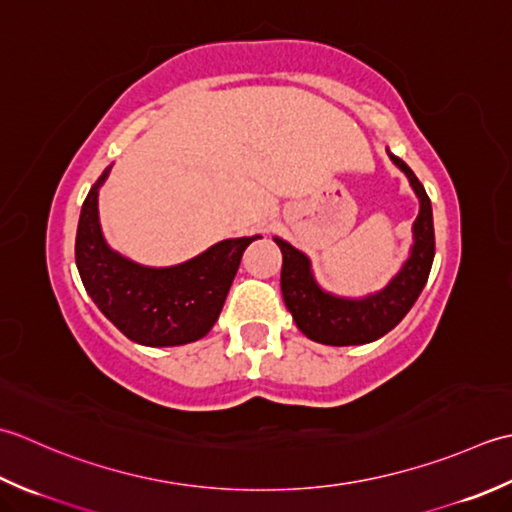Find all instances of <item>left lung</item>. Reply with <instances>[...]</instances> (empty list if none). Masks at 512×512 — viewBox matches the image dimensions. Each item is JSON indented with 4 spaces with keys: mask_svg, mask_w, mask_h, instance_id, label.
I'll use <instances>...</instances> for the list:
<instances>
[{
    "mask_svg": "<svg viewBox=\"0 0 512 512\" xmlns=\"http://www.w3.org/2000/svg\"><path fill=\"white\" fill-rule=\"evenodd\" d=\"M391 159L409 176L415 194L420 196V214L413 225L415 243L411 258L380 294L364 300H344L325 294L314 283L309 258L296 247L276 238L280 252H283L280 287H283L285 305L294 316L298 329L311 340L333 344V347H349V344H364L382 338L409 314L413 302L429 280L435 256L431 201L409 165L393 154Z\"/></svg>",
    "mask_w": 512,
    "mask_h": 512,
    "instance_id": "1",
    "label": "left lung"
}]
</instances>
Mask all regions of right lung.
<instances>
[{
	"label": "right lung",
	"instance_id": "right-lung-1",
	"mask_svg": "<svg viewBox=\"0 0 512 512\" xmlns=\"http://www.w3.org/2000/svg\"><path fill=\"white\" fill-rule=\"evenodd\" d=\"M110 168L83 201L75 260L90 298L125 338L145 347H174L207 336L252 238H232L183 265L152 269L119 256L99 227L97 196Z\"/></svg>",
	"mask_w": 512,
	"mask_h": 512
}]
</instances>
